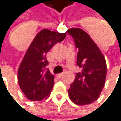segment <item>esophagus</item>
I'll return each mask as SVG.
<instances>
[{
	"instance_id": "34e87169",
	"label": "esophagus",
	"mask_w": 121,
	"mask_h": 121,
	"mask_svg": "<svg viewBox=\"0 0 121 121\" xmlns=\"http://www.w3.org/2000/svg\"><path fill=\"white\" fill-rule=\"evenodd\" d=\"M62 76H63V73H60V74H58V75H56V77H57L58 78H60Z\"/></svg>"
}]
</instances>
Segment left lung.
<instances>
[{
  "instance_id": "left-lung-1",
  "label": "left lung",
  "mask_w": 121,
  "mask_h": 121,
  "mask_svg": "<svg viewBox=\"0 0 121 121\" xmlns=\"http://www.w3.org/2000/svg\"><path fill=\"white\" fill-rule=\"evenodd\" d=\"M67 33L74 39L78 48L77 65L82 71L76 73L74 82L68 90L70 100L78 105H87L95 101L103 90L106 63L100 49L90 35L80 28L69 29Z\"/></svg>"
}]
</instances>
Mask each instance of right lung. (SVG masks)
I'll use <instances>...</instances> for the list:
<instances>
[{"label": "right lung", "mask_w": 121, "mask_h": 121, "mask_svg": "<svg viewBox=\"0 0 121 121\" xmlns=\"http://www.w3.org/2000/svg\"><path fill=\"white\" fill-rule=\"evenodd\" d=\"M66 33L48 30L39 31L30 47L18 69L17 79L21 90L31 101H41L48 97L54 85V76L46 68V53L57 43L61 42Z\"/></svg>", "instance_id": "add662e5"}]
</instances>
